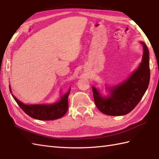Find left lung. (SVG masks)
I'll return each mask as SVG.
<instances>
[{"label":"left lung","mask_w":159,"mask_h":159,"mask_svg":"<svg viewBox=\"0 0 159 159\" xmlns=\"http://www.w3.org/2000/svg\"><path fill=\"white\" fill-rule=\"evenodd\" d=\"M142 61L137 70L120 85L109 88L110 95L101 96L93 87L94 102L100 111L112 116H124L133 111L140 102L149 85L150 70L149 50L143 42Z\"/></svg>","instance_id":"left-lung-1"}]
</instances>
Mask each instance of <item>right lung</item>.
Masks as SVG:
<instances>
[{"instance_id": "add662e5", "label": "right lung", "mask_w": 159, "mask_h": 159, "mask_svg": "<svg viewBox=\"0 0 159 159\" xmlns=\"http://www.w3.org/2000/svg\"><path fill=\"white\" fill-rule=\"evenodd\" d=\"M10 92H11L9 85ZM69 92L64 94L59 101L51 104H25L11 94L12 96L20 107L29 116L39 120H54L62 117L68 109Z\"/></svg>"}]
</instances>
